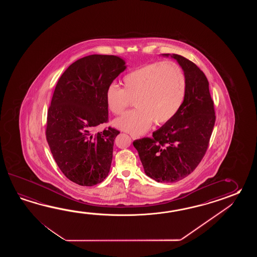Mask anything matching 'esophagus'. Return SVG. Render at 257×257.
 <instances>
[{
	"label": "esophagus",
	"instance_id": "obj_1",
	"mask_svg": "<svg viewBox=\"0 0 257 257\" xmlns=\"http://www.w3.org/2000/svg\"><path fill=\"white\" fill-rule=\"evenodd\" d=\"M131 138H132V140H137V139H139L140 137L136 136V135H131Z\"/></svg>",
	"mask_w": 257,
	"mask_h": 257
}]
</instances>
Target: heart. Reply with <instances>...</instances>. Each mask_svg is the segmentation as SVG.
<instances>
[{
    "label": "heart",
    "instance_id": "obj_1",
    "mask_svg": "<svg viewBox=\"0 0 257 257\" xmlns=\"http://www.w3.org/2000/svg\"><path fill=\"white\" fill-rule=\"evenodd\" d=\"M124 89L110 84L105 103L115 115H120L135 99L136 109L114 121V126L132 135H142L153 125L172 120L181 109L186 94V77L173 61H155L137 67L123 78Z\"/></svg>",
    "mask_w": 257,
    "mask_h": 257
}]
</instances>
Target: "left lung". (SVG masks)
Here are the masks:
<instances>
[{
  "instance_id": "8db88e82",
  "label": "left lung",
  "mask_w": 257,
  "mask_h": 257,
  "mask_svg": "<svg viewBox=\"0 0 257 257\" xmlns=\"http://www.w3.org/2000/svg\"><path fill=\"white\" fill-rule=\"evenodd\" d=\"M186 77L185 102L175 117L152 138L133 142L145 174L161 183H174L190 175L207 152L216 120L208 79L191 60L177 54Z\"/></svg>"
}]
</instances>
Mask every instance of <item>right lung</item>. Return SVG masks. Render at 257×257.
<instances>
[{
	"label": "right lung",
	"instance_id": "add662e5",
	"mask_svg": "<svg viewBox=\"0 0 257 257\" xmlns=\"http://www.w3.org/2000/svg\"><path fill=\"white\" fill-rule=\"evenodd\" d=\"M125 64L113 55L86 56L69 66L56 85L46 138L60 171L77 185L94 186L108 175L120 132L110 126L94 130L108 120L105 91Z\"/></svg>",
	"mask_w": 257,
	"mask_h": 257
}]
</instances>
